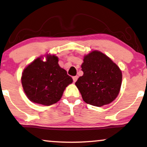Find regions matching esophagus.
Masks as SVG:
<instances>
[{"label": "esophagus", "mask_w": 147, "mask_h": 147, "mask_svg": "<svg viewBox=\"0 0 147 147\" xmlns=\"http://www.w3.org/2000/svg\"><path fill=\"white\" fill-rule=\"evenodd\" d=\"M78 76H73V82H76V81L78 80Z\"/></svg>", "instance_id": "34e87169"}]
</instances>
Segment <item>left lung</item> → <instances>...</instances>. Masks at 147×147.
<instances>
[{
	"instance_id": "1",
	"label": "left lung",
	"mask_w": 147,
	"mask_h": 147,
	"mask_svg": "<svg viewBox=\"0 0 147 147\" xmlns=\"http://www.w3.org/2000/svg\"><path fill=\"white\" fill-rule=\"evenodd\" d=\"M81 65L84 74L75 85L84 101L95 107L113 102L119 94L122 85V71L110 57L99 51L85 55Z\"/></svg>"
}]
</instances>
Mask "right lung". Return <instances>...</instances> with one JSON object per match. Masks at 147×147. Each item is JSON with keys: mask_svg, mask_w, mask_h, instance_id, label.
I'll use <instances>...</instances> for the list:
<instances>
[{"mask_svg": "<svg viewBox=\"0 0 147 147\" xmlns=\"http://www.w3.org/2000/svg\"><path fill=\"white\" fill-rule=\"evenodd\" d=\"M37 57L23 70L22 84L27 98L34 103L49 106L61 99L73 78L58 64L55 55L46 54Z\"/></svg>", "mask_w": 147, "mask_h": 147, "instance_id": "1", "label": "right lung"}]
</instances>
